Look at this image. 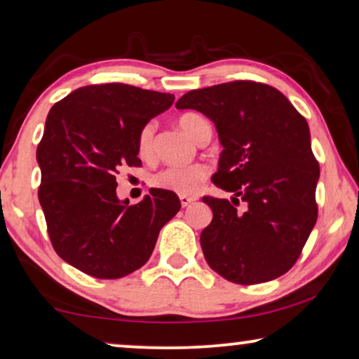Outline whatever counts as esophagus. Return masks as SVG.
<instances>
[{
  "mask_svg": "<svg viewBox=\"0 0 359 359\" xmlns=\"http://www.w3.org/2000/svg\"><path fill=\"white\" fill-rule=\"evenodd\" d=\"M196 199L194 197H189V196H180V202H181V205L183 207H188V205H191L192 202H194Z\"/></svg>",
  "mask_w": 359,
  "mask_h": 359,
  "instance_id": "1",
  "label": "esophagus"
}]
</instances>
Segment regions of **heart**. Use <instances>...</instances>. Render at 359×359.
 <instances>
[{
    "mask_svg": "<svg viewBox=\"0 0 359 359\" xmlns=\"http://www.w3.org/2000/svg\"><path fill=\"white\" fill-rule=\"evenodd\" d=\"M207 124L209 123L204 118L192 111L183 113L178 118L180 129L194 142L199 137L202 128ZM154 123L144 124L137 134V154L142 160H150L154 157ZM207 178H209V168L196 163L189 167H168L160 170L158 173L154 175L152 184L155 188L176 192L180 196H194L201 191Z\"/></svg>",
    "mask_w": 359,
    "mask_h": 359,
    "instance_id": "obj_1",
    "label": "heart"
}]
</instances>
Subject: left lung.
I'll list each match as a JSON object with an SVG mask.
<instances>
[{
  "label": "left lung",
  "mask_w": 359,
  "mask_h": 359,
  "mask_svg": "<svg viewBox=\"0 0 359 359\" xmlns=\"http://www.w3.org/2000/svg\"><path fill=\"white\" fill-rule=\"evenodd\" d=\"M176 108L214 121L223 150L212 181L235 194L231 202L202 197L214 212L201 233L207 264L240 285L287 273L318 220L319 163L308 121L282 92L254 81L191 90Z\"/></svg>",
  "instance_id": "1"
}]
</instances>
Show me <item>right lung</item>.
Masks as SVG:
<instances>
[{"instance_id":"right-lung-1","label":"right lung","mask_w":359,"mask_h":359,"mask_svg":"<svg viewBox=\"0 0 359 359\" xmlns=\"http://www.w3.org/2000/svg\"><path fill=\"white\" fill-rule=\"evenodd\" d=\"M173 102L171 93L111 82L81 87L51 107L37 147L39 201L56 254L81 272L121 278L141 269L181 209L167 189L152 188L133 205L116 196L119 170L141 167V128Z\"/></svg>"}]
</instances>
